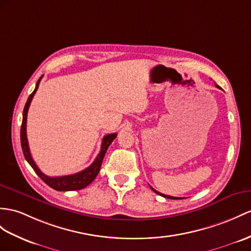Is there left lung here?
Wrapping results in <instances>:
<instances>
[{
    "label": "left lung",
    "instance_id": "1",
    "mask_svg": "<svg viewBox=\"0 0 251 251\" xmlns=\"http://www.w3.org/2000/svg\"><path fill=\"white\" fill-rule=\"evenodd\" d=\"M216 87H217V88H221V87L218 86V85H216ZM150 187H151V186H150ZM151 189H152V191H153L154 193H156L157 195H161V196H163V197H165V198H168V199H180V198H178V197H172V196H168V195H164V194H162V193H158L157 191H155V189L152 188V187H151Z\"/></svg>",
    "mask_w": 251,
    "mask_h": 251
}]
</instances>
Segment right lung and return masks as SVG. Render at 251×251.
Listing matches in <instances>:
<instances>
[{"instance_id":"right-lung-1","label":"right lung","mask_w":251,"mask_h":251,"mask_svg":"<svg viewBox=\"0 0 251 251\" xmlns=\"http://www.w3.org/2000/svg\"><path fill=\"white\" fill-rule=\"evenodd\" d=\"M44 75H41L40 78L36 83V87L32 94L29 95L28 99L25 103V106H24L23 109V118H22V125H21V133H20V137H21V147H22V151L24 157L27 161V163L32 166L34 169V172L37 174L39 178L44 181L46 184H48L50 187H52L55 191H60V192H67V191H78V189H82L84 187H86L89 185L91 182H93L96 176H98L100 172L101 168V164L103 161V157H104L106 150L113 143V140L117 136V134L113 133V134H107L102 139V145H101V150L99 152V154L97 155L96 160L93 162V164L88 166L86 169L82 170V172L76 173L75 175H69V176H49L45 175L41 170L38 168L37 165L34 162L32 155H30L29 152V147L27 143V137H26V118H27V111L30 102H32V99L34 95L36 94V91L38 89L39 83L41 81V78Z\"/></svg>"}]
</instances>
